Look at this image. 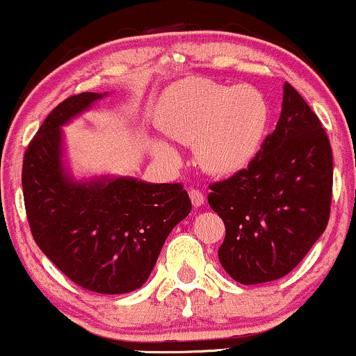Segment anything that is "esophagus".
Instances as JSON below:
<instances>
[{"label":"esophagus","instance_id":"esophagus-1","mask_svg":"<svg viewBox=\"0 0 356 356\" xmlns=\"http://www.w3.org/2000/svg\"><path fill=\"white\" fill-rule=\"evenodd\" d=\"M189 195H191L192 204H194V207L202 206L204 201H206V197H204V194L199 189H191L189 191Z\"/></svg>","mask_w":356,"mask_h":356}]
</instances>
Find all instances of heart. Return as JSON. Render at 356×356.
Returning <instances> with one entry per match:
<instances>
[{
	"label": "heart",
	"instance_id": "b5f03b06",
	"mask_svg": "<svg viewBox=\"0 0 356 356\" xmlns=\"http://www.w3.org/2000/svg\"><path fill=\"white\" fill-rule=\"evenodd\" d=\"M269 122L264 97L251 87L187 80L170 90L161 125L182 144H197V159L214 174H234L249 165L263 145ZM155 152L175 159L169 145L155 144Z\"/></svg>",
	"mask_w": 356,
	"mask_h": 356
}]
</instances>
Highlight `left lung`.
Returning <instances> with one entry per match:
<instances>
[{"label": "left lung", "instance_id": "left-lung-1", "mask_svg": "<svg viewBox=\"0 0 356 356\" xmlns=\"http://www.w3.org/2000/svg\"><path fill=\"white\" fill-rule=\"evenodd\" d=\"M209 189V206L226 226L219 261L241 284L286 276L325 232L332 211V145L320 118L288 81L275 132L246 169Z\"/></svg>", "mask_w": 356, "mask_h": 356}]
</instances>
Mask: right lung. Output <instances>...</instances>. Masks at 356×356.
<instances>
[{"label": "right lung", "instance_id": "obj_1", "mask_svg": "<svg viewBox=\"0 0 356 356\" xmlns=\"http://www.w3.org/2000/svg\"><path fill=\"white\" fill-rule=\"evenodd\" d=\"M102 95H72L48 113L23 157L28 224L43 254L75 284L102 295L136 291L167 236L191 212L181 182L79 184L61 167L60 127Z\"/></svg>", "mask_w": 356, "mask_h": 356}]
</instances>
